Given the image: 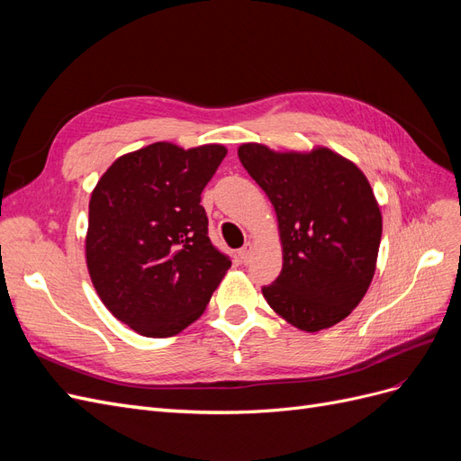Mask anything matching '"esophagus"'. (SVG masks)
I'll return each mask as SVG.
<instances>
[{
    "label": "esophagus",
    "mask_w": 461,
    "mask_h": 461,
    "mask_svg": "<svg viewBox=\"0 0 461 461\" xmlns=\"http://www.w3.org/2000/svg\"><path fill=\"white\" fill-rule=\"evenodd\" d=\"M252 252H254V246L249 244V242H246V244L239 249V258H240V261H242V263H248V261H249V258H252Z\"/></svg>",
    "instance_id": "esophagus-1"
}]
</instances>
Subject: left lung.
<instances>
[{
	"mask_svg": "<svg viewBox=\"0 0 461 461\" xmlns=\"http://www.w3.org/2000/svg\"><path fill=\"white\" fill-rule=\"evenodd\" d=\"M244 169L267 194L283 240V271L261 292L290 325L315 332L340 323L366 296L383 217L357 167L327 148L276 153L239 148Z\"/></svg>",
	"mask_w": 461,
	"mask_h": 461,
	"instance_id": "obj_1",
	"label": "left lung"
}]
</instances>
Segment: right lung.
<instances>
[{
    "instance_id": "1",
    "label": "right lung",
    "mask_w": 461,
    "mask_h": 461,
    "mask_svg": "<svg viewBox=\"0 0 461 461\" xmlns=\"http://www.w3.org/2000/svg\"><path fill=\"white\" fill-rule=\"evenodd\" d=\"M227 149L156 142L119 158L90 200L86 263L97 296L132 330L167 339L196 321L230 267L200 203Z\"/></svg>"
}]
</instances>
